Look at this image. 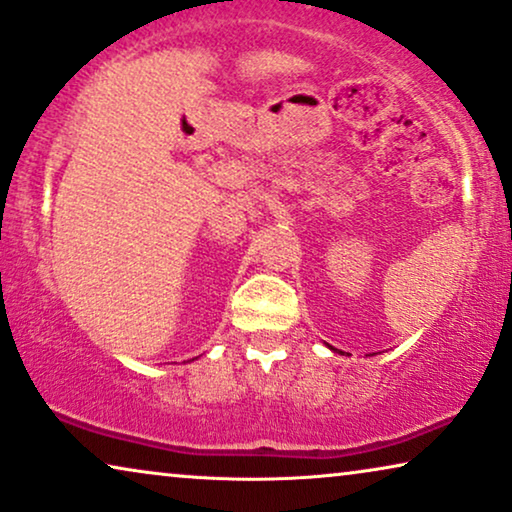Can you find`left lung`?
Here are the masks:
<instances>
[{
    "label": "left lung",
    "mask_w": 512,
    "mask_h": 512,
    "mask_svg": "<svg viewBox=\"0 0 512 512\" xmlns=\"http://www.w3.org/2000/svg\"><path fill=\"white\" fill-rule=\"evenodd\" d=\"M328 347H331V345H328ZM331 349H333V347H331ZM333 352H335V349H333Z\"/></svg>",
    "instance_id": "1"
}]
</instances>
